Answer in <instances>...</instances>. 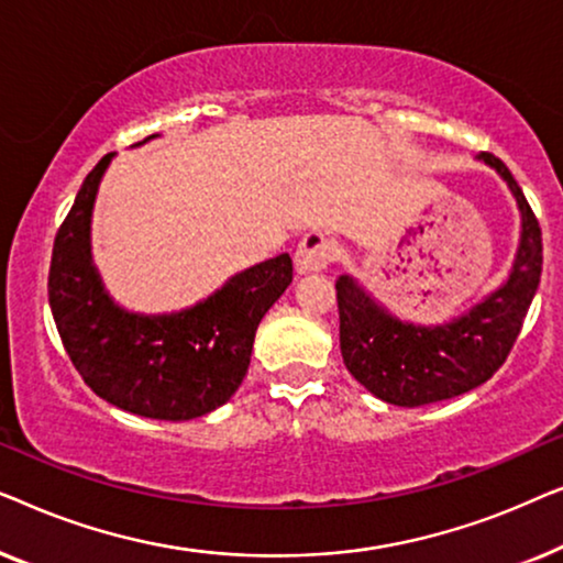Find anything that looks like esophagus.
<instances>
[{"instance_id":"34e87169","label":"esophagus","mask_w":563,"mask_h":563,"mask_svg":"<svg viewBox=\"0 0 563 563\" xmlns=\"http://www.w3.org/2000/svg\"><path fill=\"white\" fill-rule=\"evenodd\" d=\"M335 256L338 245L333 238L320 233V230H312V233H307L302 241H299V249L295 253V266L299 274H314L322 272Z\"/></svg>"}]
</instances>
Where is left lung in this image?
Here are the masks:
<instances>
[{
	"label": "left lung",
	"mask_w": 563,
	"mask_h": 563,
	"mask_svg": "<svg viewBox=\"0 0 563 563\" xmlns=\"http://www.w3.org/2000/svg\"><path fill=\"white\" fill-rule=\"evenodd\" d=\"M482 164L495 168L520 210L518 253L507 279L487 297L435 325L389 312L356 276H338L341 353L353 379L397 407H422L459 397L489 379L505 364L541 282V228L510 168L492 153Z\"/></svg>",
	"instance_id": "obj_1"
}]
</instances>
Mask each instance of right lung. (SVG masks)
<instances>
[{
	"label": "right lung",
	"instance_id": "1",
	"mask_svg": "<svg viewBox=\"0 0 563 563\" xmlns=\"http://www.w3.org/2000/svg\"><path fill=\"white\" fill-rule=\"evenodd\" d=\"M112 158L114 153H107L91 168L53 243V320L68 358L95 395L151 420L202 418L241 387L258 322L291 284V258L279 253L243 268L184 310H125L107 291L91 258V212Z\"/></svg>",
	"mask_w": 563,
	"mask_h": 563
}]
</instances>
